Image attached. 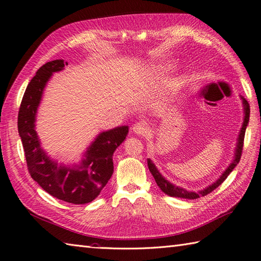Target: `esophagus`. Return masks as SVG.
<instances>
[{"mask_svg":"<svg viewBox=\"0 0 261 261\" xmlns=\"http://www.w3.org/2000/svg\"><path fill=\"white\" fill-rule=\"evenodd\" d=\"M133 133H135L138 136H146L149 133V128L145 123L139 122L133 126Z\"/></svg>","mask_w":261,"mask_h":261,"instance_id":"34e87169","label":"esophagus"}]
</instances>
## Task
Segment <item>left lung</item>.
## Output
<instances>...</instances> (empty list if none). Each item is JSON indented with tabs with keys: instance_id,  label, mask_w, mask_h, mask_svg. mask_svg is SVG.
Here are the masks:
<instances>
[{
	"instance_id": "1",
	"label": "left lung",
	"mask_w": 261,
	"mask_h": 261,
	"mask_svg": "<svg viewBox=\"0 0 261 261\" xmlns=\"http://www.w3.org/2000/svg\"><path fill=\"white\" fill-rule=\"evenodd\" d=\"M242 102H243V107H244V121H243V125H242V128L240 130L239 134V137H238V143H236V147H235V152H234V159L233 161L230 163V165L226 168V170L222 173V175H221L215 183H212L211 185H209L208 187L201 189V191L198 192H191V191H187L185 188H181L178 186H175L174 184H172L171 181H169L167 178H165L161 173L159 172V170L156 169V167L154 165V163L148 159V168L150 173H151L152 176L154 177V180L156 185L160 187L161 191L167 194L171 197H177V198H185V199H197L199 198L201 196H206L208 194H210L212 191H215V189L220 186L221 184L223 183L225 180V178L230 175V173L234 170V168L236 165L239 164L240 160H241V155H242V150H243V145H244V137H245V132H246V127L248 125L249 122V114H250V109H249V105L247 100L245 99L244 97L241 96Z\"/></svg>"
}]
</instances>
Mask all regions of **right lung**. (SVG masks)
Segmentation results:
<instances>
[{
    "label": "right lung",
    "instance_id": "obj_1",
    "mask_svg": "<svg viewBox=\"0 0 261 261\" xmlns=\"http://www.w3.org/2000/svg\"><path fill=\"white\" fill-rule=\"evenodd\" d=\"M64 60L45 63L28 84L18 112V133L31 177L60 200L74 204L92 201L113 174V153L125 140L128 126L102 132L87 148L80 164L64 165L48 155L41 147L36 127L37 110L44 87L52 74L64 69Z\"/></svg>",
    "mask_w": 261,
    "mask_h": 261
}]
</instances>
